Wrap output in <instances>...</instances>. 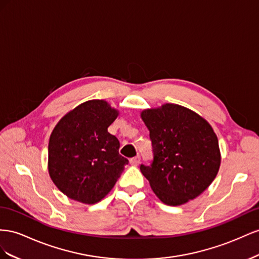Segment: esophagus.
<instances>
[{
    "label": "esophagus",
    "instance_id": "34e87169",
    "mask_svg": "<svg viewBox=\"0 0 259 259\" xmlns=\"http://www.w3.org/2000/svg\"><path fill=\"white\" fill-rule=\"evenodd\" d=\"M140 160H141V157H140V155H137V156L130 158V164L134 166H137V165H139Z\"/></svg>",
    "mask_w": 259,
    "mask_h": 259
}]
</instances>
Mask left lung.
I'll return each instance as SVG.
<instances>
[{"label": "left lung", "mask_w": 259, "mask_h": 259, "mask_svg": "<svg viewBox=\"0 0 259 259\" xmlns=\"http://www.w3.org/2000/svg\"><path fill=\"white\" fill-rule=\"evenodd\" d=\"M141 117L150 130L153 159L140 169L154 193L170 206L203 193L220 166L218 139L210 124L177 104L145 109Z\"/></svg>", "instance_id": "1"}]
</instances>
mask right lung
Segmentation results:
<instances>
[{"label": "right lung", "mask_w": 259, "mask_h": 259, "mask_svg": "<svg viewBox=\"0 0 259 259\" xmlns=\"http://www.w3.org/2000/svg\"><path fill=\"white\" fill-rule=\"evenodd\" d=\"M118 116L103 100L83 103L64 116L49 142V172L65 195L84 204L100 202L129 160L107 131Z\"/></svg>", "instance_id": "1"}]
</instances>
